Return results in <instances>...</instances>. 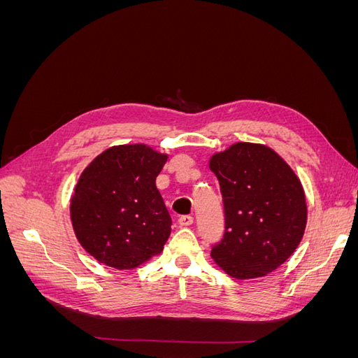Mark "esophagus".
<instances>
[{
  "mask_svg": "<svg viewBox=\"0 0 358 358\" xmlns=\"http://www.w3.org/2000/svg\"><path fill=\"white\" fill-rule=\"evenodd\" d=\"M179 224H180V227H189L194 224V218L191 215H183L179 218Z\"/></svg>",
  "mask_w": 358,
  "mask_h": 358,
  "instance_id": "obj_1",
  "label": "esophagus"
}]
</instances>
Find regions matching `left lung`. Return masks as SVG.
Returning <instances> with one entry per match:
<instances>
[{"instance_id": "obj_1", "label": "left lung", "mask_w": 358, "mask_h": 358, "mask_svg": "<svg viewBox=\"0 0 358 358\" xmlns=\"http://www.w3.org/2000/svg\"><path fill=\"white\" fill-rule=\"evenodd\" d=\"M225 231L212 258L236 279L273 272L296 251L306 229L308 206L296 173L273 149L234 143L215 154Z\"/></svg>"}]
</instances>
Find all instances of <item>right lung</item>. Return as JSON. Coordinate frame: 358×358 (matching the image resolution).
<instances>
[{
    "label": "right lung",
    "mask_w": 358,
    "mask_h": 358,
    "mask_svg": "<svg viewBox=\"0 0 358 358\" xmlns=\"http://www.w3.org/2000/svg\"><path fill=\"white\" fill-rule=\"evenodd\" d=\"M166 161L146 145H121L83 170L70 215L76 237L96 262L128 270L161 254L171 218L155 180Z\"/></svg>",
    "instance_id": "right-lung-1"
}]
</instances>
